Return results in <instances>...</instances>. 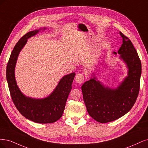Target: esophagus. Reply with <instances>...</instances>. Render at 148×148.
<instances>
[{
  "label": "esophagus",
  "instance_id": "34e87169",
  "mask_svg": "<svg viewBox=\"0 0 148 148\" xmlns=\"http://www.w3.org/2000/svg\"><path fill=\"white\" fill-rule=\"evenodd\" d=\"M75 81L77 82V83L80 84H82L84 81V76L83 74H78L76 75L75 76Z\"/></svg>",
  "mask_w": 148,
  "mask_h": 148
}]
</instances>
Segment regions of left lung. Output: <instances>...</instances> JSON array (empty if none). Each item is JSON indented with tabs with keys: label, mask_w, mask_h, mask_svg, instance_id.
<instances>
[{
	"label": "left lung",
	"mask_w": 148,
	"mask_h": 148,
	"mask_svg": "<svg viewBox=\"0 0 148 148\" xmlns=\"http://www.w3.org/2000/svg\"><path fill=\"white\" fill-rule=\"evenodd\" d=\"M122 44L117 53L127 66V76L116 88L106 86L95 77L82 86L83 98L87 110L95 121L107 123L115 121L129 111L136 101L140 90L141 63L130 40L123 35ZM117 55V53L113 52Z\"/></svg>",
	"instance_id": "obj_1"
}]
</instances>
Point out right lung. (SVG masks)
I'll return each instance as SVG.
<instances>
[{
	"instance_id": "right-lung-1",
	"label": "right lung",
	"mask_w": 148,
	"mask_h": 148,
	"mask_svg": "<svg viewBox=\"0 0 148 148\" xmlns=\"http://www.w3.org/2000/svg\"><path fill=\"white\" fill-rule=\"evenodd\" d=\"M46 29L47 27H44L30 31L21 38L12 52L6 72L9 90L16 108L26 119L40 123H53L61 117L75 75V73L64 75L53 91L44 98L27 97L19 88L15 74L18 55L26 44L28 39Z\"/></svg>"
}]
</instances>
